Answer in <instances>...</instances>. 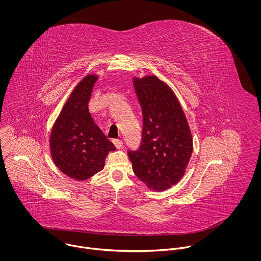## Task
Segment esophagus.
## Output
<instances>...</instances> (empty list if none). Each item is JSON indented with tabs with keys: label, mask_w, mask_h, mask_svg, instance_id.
<instances>
[{
	"label": "esophagus",
	"mask_w": 261,
	"mask_h": 261,
	"mask_svg": "<svg viewBox=\"0 0 261 261\" xmlns=\"http://www.w3.org/2000/svg\"><path fill=\"white\" fill-rule=\"evenodd\" d=\"M113 144H114V146H115L117 149H120V148L122 147V141H121V140L114 139V140H113Z\"/></svg>",
	"instance_id": "34e87169"
}]
</instances>
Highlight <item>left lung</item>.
Here are the masks:
<instances>
[{"instance_id":"8db88e82","label":"left lung","mask_w":261,"mask_h":261,"mask_svg":"<svg viewBox=\"0 0 261 261\" xmlns=\"http://www.w3.org/2000/svg\"><path fill=\"white\" fill-rule=\"evenodd\" d=\"M143 112L141 146L128 150L135 175L153 191L177 184L186 172L193 139L184 111L168 84L155 75L134 78Z\"/></svg>"}]
</instances>
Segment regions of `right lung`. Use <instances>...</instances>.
I'll return each instance as SVG.
<instances>
[{
	"mask_svg": "<svg viewBox=\"0 0 261 261\" xmlns=\"http://www.w3.org/2000/svg\"><path fill=\"white\" fill-rule=\"evenodd\" d=\"M96 80L97 75H86L76 85L50 136V151L55 166L78 181L87 180L100 172L109 152L115 150L88 111Z\"/></svg>",
	"mask_w": 261,
	"mask_h": 261,
	"instance_id": "obj_1",
	"label": "right lung"
}]
</instances>
